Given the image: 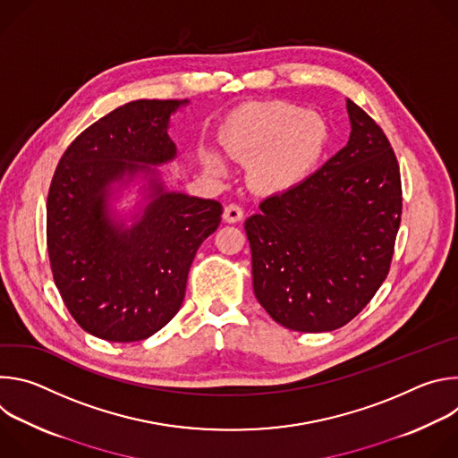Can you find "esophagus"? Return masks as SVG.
<instances>
[{
  "mask_svg": "<svg viewBox=\"0 0 458 458\" xmlns=\"http://www.w3.org/2000/svg\"><path fill=\"white\" fill-rule=\"evenodd\" d=\"M242 217H244V210H242L239 205L232 203V205H226V207H225L223 219H225L226 223H237V221H241Z\"/></svg>",
  "mask_w": 458,
  "mask_h": 458,
  "instance_id": "esophagus-1",
  "label": "esophagus"
}]
</instances>
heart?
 Instances as JSON below:
<instances>
[{"mask_svg": "<svg viewBox=\"0 0 458 458\" xmlns=\"http://www.w3.org/2000/svg\"><path fill=\"white\" fill-rule=\"evenodd\" d=\"M326 141L328 126L318 114L286 103H259L237 117L223 145L230 156L255 157L250 179L257 190L281 193L308 177ZM205 163L214 174H225L217 154H207Z\"/></svg>", "mask_w": 458, "mask_h": 458, "instance_id": "heart-1", "label": "heart"}]
</instances>
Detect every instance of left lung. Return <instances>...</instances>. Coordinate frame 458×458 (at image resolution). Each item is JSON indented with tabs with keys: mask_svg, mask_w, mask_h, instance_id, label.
Listing matches in <instances>:
<instances>
[{
	"mask_svg": "<svg viewBox=\"0 0 458 458\" xmlns=\"http://www.w3.org/2000/svg\"><path fill=\"white\" fill-rule=\"evenodd\" d=\"M350 140L295 188L246 219L253 293L293 332H334L384 283L403 214L397 157L380 126L346 99Z\"/></svg>",
	"mask_w": 458,
	"mask_h": 458,
	"instance_id": "left-lung-1",
	"label": "left lung"
}]
</instances>
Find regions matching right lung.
Masks as SVG:
<instances>
[{
    "instance_id": "1",
    "label": "right lung",
    "mask_w": 458,
    "mask_h": 458,
    "mask_svg": "<svg viewBox=\"0 0 458 458\" xmlns=\"http://www.w3.org/2000/svg\"><path fill=\"white\" fill-rule=\"evenodd\" d=\"M188 99H138L89 126L64 150L47 199L55 286L85 332L143 341L179 311L195 251L219 201L172 190L170 117Z\"/></svg>"
}]
</instances>
